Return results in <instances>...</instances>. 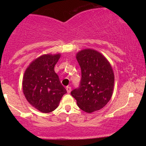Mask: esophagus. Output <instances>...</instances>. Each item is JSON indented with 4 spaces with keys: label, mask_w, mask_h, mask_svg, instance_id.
<instances>
[{
    "label": "esophagus",
    "mask_w": 146,
    "mask_h": 146,
    "mask_svg": "<svg viewBox=\"0 0 146 146\" xmlns=\"http://www.w3.org/2000/svg\"><path fill=\"white\" fill-rule=\"evenodd\" d=\"M66 91H67L68 93H71V86H66Z\"/></svg>",
    "instance_id": "esophagus-1"
}]
</instances>
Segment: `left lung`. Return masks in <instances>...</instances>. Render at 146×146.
<instances>
[{
  "mask_svg": "<svg viewBox=\"0 0 146 146\" xmlns=\"http://www.w3.org/2000/svg\"><path fill=\"white\" fill-rule=\"evenodd\" d=\"M76 58L82 78L80 86L71 94L84 111L90 113L100 110L113 95L115 77L111 66L103 55L90 48L79 52Z\"/></svg>",
  "mask_w": 146,
  "mask_h": 146,
  "instance_id": "obj_1",
  "label": "left lung"
}]
</instances>
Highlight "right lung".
<instances>
[{
	"mask_svg": "<svg viewBox=\"0 0 146 146\" xmlns=\"http://www.w3.org/2000/svg\"><path fill=\"white\" fill-rule=\"evenodd\" d=\"M60 54L43 55L33 61L25 71L23 93L30 104L42 113L53 111L58 106L65 89L60 83L54 66Z\"/></svg>",
	"mask_w": 146,
	"mask_h": 146,
	"instance_id": "obj_1",
	"label": "right lung"
}]
</instances>
